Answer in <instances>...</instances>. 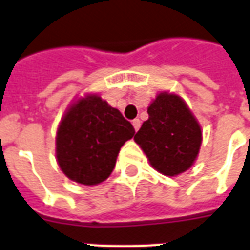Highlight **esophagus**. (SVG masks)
Wrapping results in <instances>:
<instances>
[{
    "instance_id": "obj_1",
    "label": "esophagus",
    "mask_w": 250,
    "mask_h": 250,
    "mask_svg": "<svg viewBox=\"0 0 250 250\" xmlns=\"http://www.w3.org/2000/svg\"><path fill=\"white\" fill-rule=\"evenodd\" d=\"M132 124H133V127H134V130L137 132V130H138V129H140V126H141V121L138 120V118H136V120H133Z\"/></svg>"
}]
</instances>
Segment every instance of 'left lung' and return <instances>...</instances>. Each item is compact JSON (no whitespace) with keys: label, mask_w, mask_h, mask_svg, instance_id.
<instances>
[{"label":"left lung","mask_w":250,"mask_h":250,"mask_svg":"<svg viewBox=\"0 0 250 250\" xmlns=\"http://www.w3.org/2000/svg\"><path fill=\"white\" fill-rule=\"evenodd\" d=\"M134 141L151 166L163 175L174 176L192 166L202 144V130L185 101L171 93H159L147 108Z\"/></svg>","instance_id":"left-lung-1"}]
</instances>
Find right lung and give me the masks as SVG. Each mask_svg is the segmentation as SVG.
I'll return each instance as SVG.
<instances>
[{
	"instance_id": "obj_1",
	"label": "right lung",
	"mask_w": 250,
	"mask_h": 250,
	"mask_svg": "<svg viewBox=\"0 0 250 250\" xmlns=\"http://www.w3.org/2000/svg\"><path fill=\"white\" fill-rule=\"evenodd\" d=\"M134 127L99 96L79 100L65 113L56 134V158L69 179L99 185L112 174L121 146Z\"/></svg>"
}]
</instances>
